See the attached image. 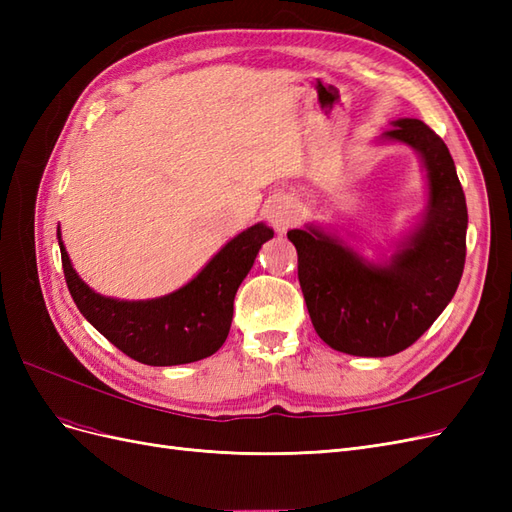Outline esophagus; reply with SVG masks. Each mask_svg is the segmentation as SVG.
Instances as JSON below:
<instances>
[{
  "mask_svg": "<svg viewBox=\"0 0 512 512\" xmlns=\"http://www.w3.org/2000/svg\"><path fill=\"white\" fill-rule=\"evenodd\" d=\"M269 213V224L277 230V232H284L292 226V222L297 220V209H294L292 200L288 198H277L269 205L267 209Z\"/></svg>",
  "mask_w": 512,
  "mask_h": 512,
  "instance_id": "1",
  "label": "esophagus"
}]
</instances>
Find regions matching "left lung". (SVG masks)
I'll return each mask as SVG.
<instances>
[{
    "label": "left lung",
    "instance_id": "obj_1",
    "mask_svg": "<svg viewBox=\"0 0 512 512\" xmlns=\"http://www.w3.org/2000/svg\"><path fill=\"white\" fill-rule=\"evenodd\" d=\"M382 141L416 149L429 185L421 224L389 260L369 262L318 226L288 230L316 333L354 356L412 346L451 303L466 265V196L442 138L421 119H397Z\"/></svg>",
    "mask_w": 512,
    "mask_h": 512
}]
</instances>
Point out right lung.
Returning a JSON list of instances; mask_svg holds the SVG:
<instances>
[{"label": "right lung", "instance_id": "1", "mask_svg": "<svg viewBox=\"0 0 512 512\" xmlns=\"http://www.w3.org/2000/svg\"><path fill=\"white\" fill-rule=\"evenodd\" d=\"M273 228L254 224L230 239L192 282L147 301H119L91 290L74 271L59 239L66 284L79 312L130 359L153 365H183L207 359L226 342L235 294L250 273Z\"/></svg>", "mask_w": 512, "mask_h": 512}]
</instances>
